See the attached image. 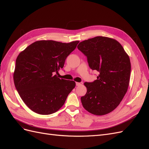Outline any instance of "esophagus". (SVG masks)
<instances>
[{
    "label": "esophagus",
    "instance_id": "34e87169",
    "mask_svg": "<svg viewBox=\"0 0 149 149\" xmlns=\"http://www.w3.org/2000/svg\"><path fill=\"white\" fill-rule=\"evenodd\" d=\"M82 84H83L82 82H76V86H82Z\"/></svg>",
    "mask_w": 149,
    "mask_h": 149
}]
</instances>
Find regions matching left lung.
Wrapping results in <instances>:
<instances>
[{"label": "left lung", "instance_id": "8db88e82", "mask_svg": "<svg viewBox=\"0 0 149 149\" xmlns=\"http://www.w3.org/2000/svg\"><path fill=\"white\" fill-rule=\"evenodd\" d=\"M77 48L87 57L91 69L99 72L97 80L84 83L87 93L81 97L84 108L96 116L111 112L120 104L129 87V56L118 41L102 36L80 42Z\"/></svg>", "mask_w": 149, "mask_h": 149}]
</instances>
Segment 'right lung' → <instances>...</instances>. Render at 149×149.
Instances as JSON below:
<instances>
[{
	"instance_id": "1",
	"label": "right lung",
	"mask_w": 149,
	"mask_h": 149,
	"mask_svg": "<svg viewBox=\"0 0 149 149\" xmlns=\"http://www.w3.org/2000/svg\"><path fill=\"white\" fill-rule=\"evenodd\" d=\"M79 42L36 41L19 54L14 84L21 99L33 112L49 115L64 104L75 82L59 79L55 74L62 69L66 58Z\"/></svg>"
}]
</instances>
